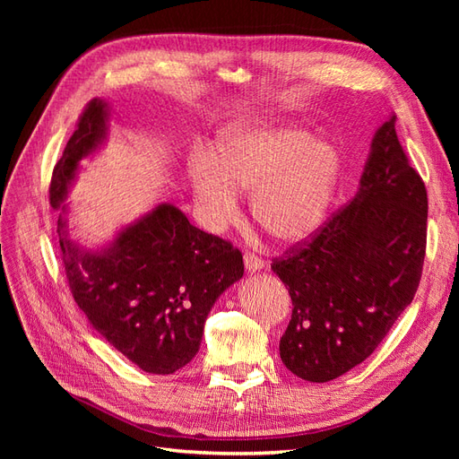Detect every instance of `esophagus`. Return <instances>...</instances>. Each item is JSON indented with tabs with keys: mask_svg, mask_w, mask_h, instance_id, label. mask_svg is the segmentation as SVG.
Wrapping results in <instances>:
<instances>
[{
	"mask_svg": "<svg viewBox=\"0 0 459 459\" xmlns=\"http://www.w3.org/2000/svg\"><path fill=\"white\" fill-rule=\"evenodd\" d=\"M243 260H245L247 272H251V273H256V272H260L264 268V260L255 256V255H251V253H245Z\"/></svg>",
	"mask_w": 459,
	"mask_h": 459,
	"instance_id": "1",
	"label": "esophagus"
}]
</instances>
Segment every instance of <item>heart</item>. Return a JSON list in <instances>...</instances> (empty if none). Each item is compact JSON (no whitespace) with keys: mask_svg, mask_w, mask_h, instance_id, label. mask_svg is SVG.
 <instances>
[{"mask_svg":"<svg viewBox=\"0 0 459 459\" xmlns=\"http://www.w3.org/2000/svg\"><path fill=\"white\" fill-rule=\"evenodd\" d=\"M342 178V152L304 124L243 120L221 130L211 157L187 162L204 226L224 231L239 214L238 191L253 193L256 224L281 245L312 239L325 224Z\"/></svg>","mask_w":459,"mask_h":459,"instance_id":"heart-1","label":"heart"}]
</instances>
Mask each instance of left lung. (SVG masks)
I'll return each instance as SVG.
<instances>
[{
	"instance_id": "left-lung-1",
	"label": "left lung",
	"mask_w": 459,
	"mask_h": 459,
	"mask_svg": "<svg viewBox=\"0 0 459 459\" xmlns=\"http://www.w3.org/2000/svg\"><path fill=\"white\" fill-rule=\"evenodd\" d=\"M394 122L388 115L375 132L352 203L272 266L293 300L280 356L304 381L327 383L362 364L418 290L427 191Z\"/></svg>"
}]
</instances>
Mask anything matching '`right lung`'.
<instances>
[{"label": "right lung", "mask_w": 459, "mask_h": 459, "mask_svg": "<svg viewBox=\"0 0 459 459\" xmlns=\"http://www.w3.org/2000/svg\"><path fill=\"white\" fill-rule=\"evenodd\" d=\"M110 105L93 100L55 166L49 201L73 297L90 325L140 369L170 375L187 366L203 341L208 312L243 277L230 243L191 226L170 203L124 224L115 238L86 247L71 235L66 203L80 162L107 142Z\"/></svg>", "instance_id": "right-lung-1"}]
</instances>
